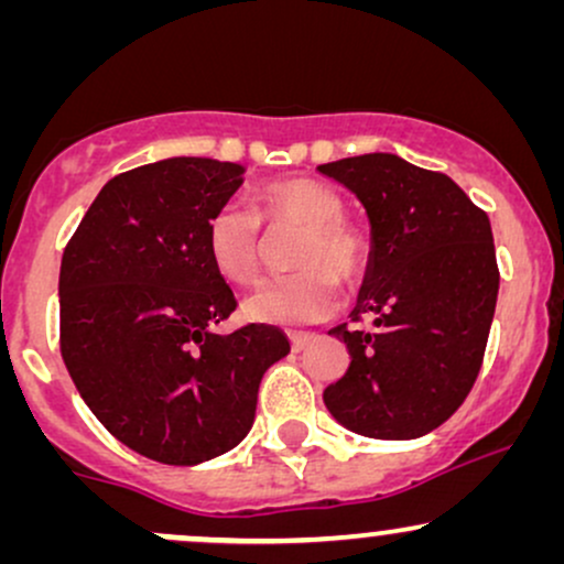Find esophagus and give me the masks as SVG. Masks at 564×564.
Listing matches in <instances>:
<instances>
[{
  "label": "esophagus",
  "mask_w": 564,
  "mask_h": 564,
  "mask_svg": "<svg viewBox=\"0 0 564 564\" xmlns=\"http://www.w3.org/2000/svg\"><path fill=\"white\" fill-rule=\"evenodd\" d=\"M315 339V334H302V332H294V334H289V341H291V347L296 349V352H300V349H304L310 345V341Z\"/></svg>",
  "instance_id": "34e87169"
}]
</instances>
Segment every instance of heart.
<instances>
[{
	"label": "heart",
	"instance_id": "heart-1",
	"mask_svg": "<svg viewBox=\"0 0 564 564\" xmlns=\"http://www.w3.org/2000/svg\"><path fill=\"white\" fill-rule=\"evenodd\" d=\"M332 187L307 177H286L257 191L254 204L219 206L206 223V254L225 281H257L262 268L264 228H300L291 249V275L262 283L241 304L243 318L264 326H307L334 313L339 281L355 283L366 273L368 241L345 217Z\"/></svg>",
	"mask_w": 564,
	"mask_h": 564
}]
</instances>
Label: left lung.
Masks as SVG:
<instances>
[{
    "instance_id": "8db88e82",
    "label": "left lung",
    "mask_w": 564,
    "mask_h": 564,
    "mask_svg": "<svg viewBox=\"0 0 564 564\" xmlns=\"http://www.w3.org/2000/svg\"><path fill=\"white\" fill-rule=\"evenodd\" d=\"M318 172L368 215L371 251L349 318L373 323L328 332L347 345L349 368L323 403L355 435L416 440L453 416L480 373L498 296L490 219L448 174L394 153Z\"/></svg>"
}]
</instances>
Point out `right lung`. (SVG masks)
I'll use <instances>...</instances> for the list:
<instances>
[{"instance_id":"add662e5","label":"right lung","mask_w":564,"mask_h":564,"mask_svg":"<svg viewBox=\"0 0 564 564\" xmlns=\"http://www.w3.org/2000/svg\"><path fill=\"white\" fill-rule=\"evenodd\" d=\"M246 166L174 156L108 180L61 262V352L82 400L127 448L193 467L236 448L260 381L289 355L273 326L212 328L236 296L206 223Z\"/></svg>"}]
</instances>
